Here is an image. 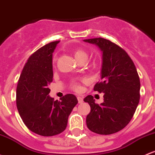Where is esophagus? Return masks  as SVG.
I'll use <instances>...</instances> for the list:
<instances>
[{"instance_id": "34e87169", "label": "esophagus", "mask_w": 155, "mask_h": 155, "mask_svg": "<svg viewBox=\"0 0 155 155\" xmlns=\"http://www.w3.org/2000/svg\"><path fill=\"white\" fill-rule=\"evenodd\" d=\"M77 99H78V102L79 104H81L83 102V98L80 96H77Z\"/></svg>"}]
</instances>
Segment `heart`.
I'll use <instances>...</instances> for the list:
<instances>
[{"label":"heart","instance_id":"heart-1","mask_svg":"<svg viewBox=\"0 0 155 155\" xmlns=\"http://www.w3.org/2000/svg\"><path fill=\"white\" fill-rule=\"evenodd\" d=\"M74 54L75 58L76 60H79L81 59H86L87 58V53L85 51L81 50V49H79V50H76L74 51ZM56 60V58H54V62ZM71 88L75 91H81V87L79 82H74L71 84Z\"/></svg>","mask_w":155,"mask_h":155}]
</instances>
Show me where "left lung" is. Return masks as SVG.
<instances>
[{"label":"left lung","instance_id":"8db88e82","mask_svg":"<svg viewBox=\"0 0 155 155\" xmlns=\"http://www.w3.org/2000/svg\"><path fill=\"white\" fill-rule=\"evenodd\" d=\"M84 41L96 44L103 52L101 80L93 90L104 93V102L95 103L91 95L84 98L91 106L87 126L95 133L111 135L123 130L133 117L140 100V79L133 61L121 47L101 37Z\"/></svg>","mask_w":155,"mask_h":155}]
</instances>
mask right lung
<instances>
[{
  "label": "right lung",
  "mask_w": 155,
  "mask_h": 155,
  "mask_svg": "<svg viewBox=\"0 0 155 155\" xmlns=\"http://www.w3.org/2000/svg\"><path fill=\"white\" fill-rule=\"evenodd\" d=\"M59 41L51 42L36 51L25 62L18 81L16 104L23 123L31 132L54 136L66 129L68 119L78 103L73 94L60 101L48 96L53 81L52 53Z\"/></svg>",
  "instance_id": "obj_1"
}]
</instances>
